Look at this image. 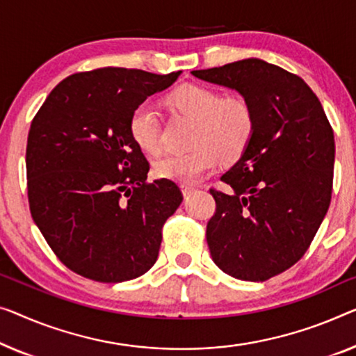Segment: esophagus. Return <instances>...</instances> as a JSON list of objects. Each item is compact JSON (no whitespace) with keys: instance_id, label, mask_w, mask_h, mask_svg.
Wrapping results in <instances>:
<instances>
[{"instance_id":"34e87169","label":"esophagus","mask_w":356,"mask_h":356,"mask_svg":"<svg viewBox=\"0 0 356 356\" xmlns=\"http://www.w3.org/2000/svg\"><path fill=\"white\" fill-rule=\"evenodd\" d=\"M195 187H192V185H182V193L184 196H190L193 192H195Z\"/></svg>"}]
</instances>
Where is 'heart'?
Listing matches in <instances>:
<instances>
[{
    "label": "heart",
    "instance_id": "heart-1",
    "mask_svg": "<svg viewBox=\"0 0 356 356\" xmlns=\"http://www.w3.org/2000/svg\"><path fill=\"white\" fill-rule=\"evenodd\" d=\"M177 113L195 120L188 152L166 153L153 163L160 179L193 184L222 160L236 161L246 152L256 129L254 110L245 99L225 97L203 84H182L168 95ZM129 134L142 150L155 153L161 145L160 115L152 104L142 102L129 116Z\"/></svg>",
    "mask_w": 356,
    "mask_h": 356
}]
</instances>
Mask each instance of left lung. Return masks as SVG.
Masks as SVG:
<instances>
[{"label":"left lung","mask_w":356,"mask_h":356,"mask_svg":"<svg viewBox=\"0 0 356 356\" xmlns=\"http://www.w3.org/2000/svg\"><path fill=\"white\" fill-rule=\"evenodd\" d=\"M192 75L236 89L254 110L251 144L220 177L232 192L209 188L206 241L222 272L267 281L300 261L330 208L332 127L309 84L273 63L246 59Z\"/></svg>","instance_id":"left-lung-1"}]
</instances>
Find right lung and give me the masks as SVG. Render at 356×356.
Listing matches in <instances>:
<instances>
[{"instance_id": "1", "label": "right lung", "mask_w": 356, "mask_h": 356, "mask_svg": "<svg viewBox=\"0 0 356 356\" xmlns=\"http://www.w3.org/2000/svg\"><path fill=\"white\" fill-rule=\"evenodd\" d=\"M169 75L105 67L67 76L31 121L26 140L30 212L72 272L100 283L140 277L156 262L163 225L182 203L176 182H148L129 116Z\"/></svg>"}]
</instances>
